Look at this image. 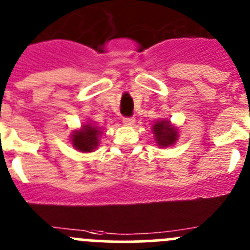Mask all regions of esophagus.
Segmentation results:
<instances>
[{"label":"esophagus","mask_w":250,"mask_h":250,"mask_svg":"<svg viewBox=\"0 0 250 250\" xmlns=\"http://www.w3.org/2000/svg\"><path fill=\"white\" fill-rule=\"evenodd\" d=\"M135 118H132V116H129V118H124L123 119V123H124V125H134V123H135Z\"/></svg>","instance_id":"1"}]
</instances>
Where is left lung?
I'll return each instance as SVG.
<instances>
[{"instance_id": "left-lung-1", "label": "left lung", "mask_w": 250, "mask_h": 250, "mask_svg": "<svg viewBox=\"0 0 250 250\" xmlns=\"http://www.w3.org/2000/svg\"><path fill=\"white\" fill-rule=\"evenodd\" d=\"M153 134L160 146H170L177 140V131L168 121H159L153 125Z\"/></svg>"}]
</instances>
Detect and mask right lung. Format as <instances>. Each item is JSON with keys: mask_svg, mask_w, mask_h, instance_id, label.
Returning <instances> with one entry per match:
<instances>
[{"mask_svg": "<svg viewBox=\"0 0 250 250\" xmlns=\"http://www.w3.org/2000/svg\"><path fill=\"white\" fill-rule=\"evenodd\" d=\"M99 129L93 125H85L79 131H74L72 135V143L77 150L82 152H90L98 146Z\"/></svg>", "mask_w": 250, "mask_h": 250, "instance_id": "right-lung-1", "label": "right lung"}]
</instances>
